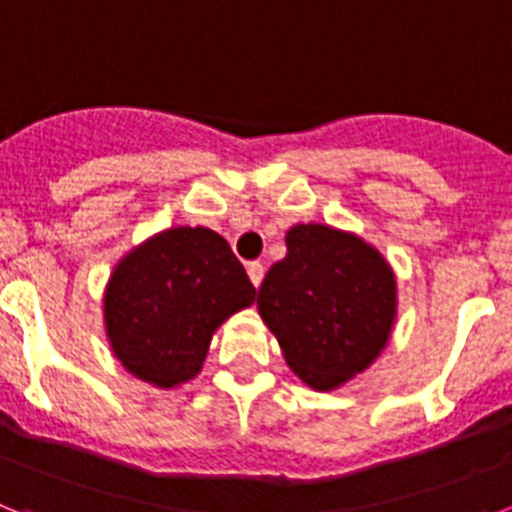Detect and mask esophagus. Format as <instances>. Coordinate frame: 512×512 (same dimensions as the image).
<instances>
[{
  "instance_id": "esophagus-1",
  "label": "esophagus",
  "mask_w": 512,
  "mask_h": 512,
  "mask_svg": "<svg viewBox=\"0 0 512 512\" xmlns=\"http://www.w3.org/2000/svg\"><path fill=\"white\" fill-rule=\"evenodd\" d=\"M247 273H249V281L255 283V289L263 283V276H265V268L263 263H249L247 265Z\"/></svg>"
}]
</instances>
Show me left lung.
I'll return each instance as SVG.
<instances>
[{"label":"left lung","instance_id":"left-lung-1","mask_svg":"<svg viewBox=\"0 0 512 512\" xmlns=\"http://www.w3.org/2000/svg\"><path fill=\"white\" fill-rule=\"evenodd\" d=\"M395 276L372 244L296 223L268 270L257 309L309 388L336 390L375 362L395 322Z\"/></svg>","mask_w":512,"mask_h":512}]
</instances>
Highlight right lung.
Returning <instances> with one entry per match:
<instances>
[{"label":"right lung","mask_w":512,"mask_h":512,"mask_svg":"<svg viewBox=\"0 0 512 512\" xmlns=\"http://www.w3.org/2000/svg\"><path fill=\"white\" fill-rule=\"evenodd\" d=\"M229 242L203 226H174L119 260L103 294L111 351L127 372L176 388L203 369L213 333L255 302Z\"/></svg>","instance_id":"right-lung-1"}]
</instances>
